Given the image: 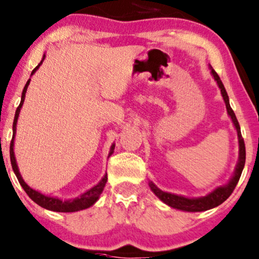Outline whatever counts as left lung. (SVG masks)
<instances>
[{
	"label": "left lung",
	"instance_id": "1",
	"mask_svg": "<svg viewBox=\"0 0 259 259\" xmlns=\"http://www.w3.org/2000/svg\"><path fill=\"white\" fill-rule=\"evenodd\" d=\"M209 69H211V74L213 75L215 82H217L218 87L221 88L222 97H223L224 102H226L227 111L228 115H229L230 118H232L234 126H235L236 131H238V138H239V161L238 165H236L235 172H234L233 178L228 182V184L223 185V187H218L217 189H214L212 193H209L208 195L202 196V197H193V199H189V197H184L181 195H176V194L166 193V191H162L161 189L155 185L153 182H150L149 185H150V189L153 190V193L156 195L161 201H163L166 205L171 206L173 208L182 209V211L187 212H201V211H207V209H211L213 207H217L221 203H223L226 200L232 195V193L235 189L236 184H238L240 177H241L242 169H244L245 166V160H246V149H245V142L244 138L241 136V131H240V124L238 122V118H236L235 114H234L233 109L230 108L229 104V97H228L226 88H224V84L222 83L220 76H218L217 72L214 71L213 68L209 65Z\"/></svg>",
	"mask_w": 259,
	"mask_h": 259
}]
</instances>
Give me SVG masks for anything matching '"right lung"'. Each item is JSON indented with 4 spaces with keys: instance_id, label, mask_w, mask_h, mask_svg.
Returning <instances> with one entry per match:
<instances>
[{
    "instance_id": "obj_1",
    "label": "right lung",
    "mask_w": 259,
    "mask_h": 259,
    "mask_svg": "<svg viewBox=\"0 0 259 259\" xmlns=\"http://www.w3.org/2000/svg\"><path fill=\"white\" fill-rule=\"evenodd\" d=\"M45 57L46 56H44V58H42V60L39 62L38 65L32 70L31 75L35 74L36 70L39 68V65H41L42 62L45 60ZM29 83H30V80L26 82L25 87H24L23 93H21L20 104L17 108V111H15V115H14L13 137H12L11 147H9V155H11L12 168H13V171L15 173V176H17L18 181H19L20 185L23 187V189L25 190V193L29 195L30 199H31L33 202L37 203L38 206H41V207H44L46 209H51V211H54V212H76V211H81V209L91 207V206L96 203L97 200L99 199L100 194L103 193V189H104L106 181H108V175H105L104 177L102 178V181H100L97 185H94L93 188H91L90 190L84 191V193L81 194L78 197H75V199H71V200H60V199H58V197L44 195V194H41V193H38V191L31 189V188H30L29 185L24 182V179L21 178L19 168H18V165H17V161H15L13 147H14V136H15V130H17L18 116H19V112H20L21 106H23L24 99H25V93H26V90H27V86H29ZM114 149H115V144H112L110 148V153H109V156L114 153Z\"/></svg>"
}]
</instances>
